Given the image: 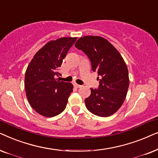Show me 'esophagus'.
Returning <instances> with one entry per match:
<instances>
[{"label": "esophagus", "mask_w": 158, "mask_h": 158, "mask_svg": "<svg viewBox=\"0 0 158 158\" xmlns=\"http://www.w3.org/2000/svg\"><path fill=\"white\" fill-rule=\"evenodd\" d=\"M73 86H74V87H77V88H79V87H81V85H78V84H77V83H73Z\"/></svg>", "instance_id": "obj_1"}]
</instances>
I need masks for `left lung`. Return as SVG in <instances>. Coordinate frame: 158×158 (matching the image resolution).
<instances>
[{"label":"left lung","mask_w":158,"mask_h":158,"mask_svg":"<svg viewBox=\"0 0 158 158\" xmlns=\"http://www.w3.org/2000/svg\"><path fill=\"white\" fill-rule=\"evenodd\" d=\"M75 47L87 55L92 71L101 77L98 89L91 88V94L85 100L86 107L98 116L114 114L124 102L129 86L124 60L112 44L100 36L81 37Z\"/></svg>","instance_id":"obj_1"}]
</instances>
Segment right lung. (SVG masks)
<instances>
[{
    "label": "right lung",
    "mask_w": 158,
    "mask_h": 158,
    "mask_svg": "<svg viewBox=\"0 0 158 158\" xmlns=\"http://www.w3.org/2000/svg\"><path fill=\"white\" fill-rule=\"evenodd\" d=\"M77 37L50 40L40 49L27 66L24 86L27 100L34 110L45 117L56 116L66 108L73 92L71 83L59 81L56 76L63 60Z\"/></svg>",
    "instance_id": "add662e5"
}]
</instances>
